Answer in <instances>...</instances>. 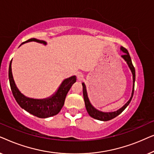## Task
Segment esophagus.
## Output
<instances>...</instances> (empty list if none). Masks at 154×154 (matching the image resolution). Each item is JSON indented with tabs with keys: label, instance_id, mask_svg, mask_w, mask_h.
I'll list each match as a JSON object with an SVG mask.
<instances>
[{
	"label": "esophagus",
	"instance_id": "34e87169",
	"mask_svg": "<svg viewBox=\"0 0 154 154\" xmlns=\"http://www.w3.org/2000/svg\"><path fill=\"white\" fill-rule=\"evenodd\" d=\"M83 75L82 74V73H78L77 79L79 80V81H81V80H83Z\"/></svg>",
	"mask_w": 154,
	"mask_h": 154
}]
</instances>
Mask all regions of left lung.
Here are the masks:
<instances>
[{
    "label": "left lung",
    "instance_id": "8db88e82",
    "mask_svg": "<svg viewBox=\"0 0 154 154\" xmlns=\"http://www.w3.org/2000/svg\"><path fill=\"white\" fill-rule=\"evenodd\" d=\"M121 49L123 52H125V54L122 55V57H123L124 60H125L126 62H127L128 66H129L130 70H131L132 75H133V90H132V97H130V100L126 103V104L124 105V106L122 107L121 109H120L119 110L116 111H114V112H111V113H104L101 112V111L97 110L94 108L93 106H92V104H90L89 99L88 97V94L87 91H86V88L85 85L84 83H82V85H83V97H84V101H85V108L87 109V111L90 116L93 118L94 119L100 120V121H109V120H111L114 119L115 117H116L119 114L123 112V111L125 110L126 107L128 106V104H130V102H131V100L133 97L134 94V82H135V69H134V67L132 63L131 57H130L129 52H128V50L125 48L124 47H121Z\"/></svg>",
    "mask_w": 154,
    "mask_h": 154
}]
</instances>
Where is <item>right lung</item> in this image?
Segmentation results:
<instances>
[{"instance_id": "obj_1", "label": "right lung", "mask_w": 154, "mask_h": 154, "mask_svg": "<svg viewBox=\"0 0 154 154\" xmlns=\"http://www.w3.org/2000/svg\"><path fill=\"white\" fill-rule=\"evenodd\" d=\"M29 41H35L38 43L46 44V42L44 41H40V40L35 38H31L28 41L24 42L22 44ZM11 63L12 60L10 61L9 71H8V76H9V81L10 88H11L12 94H13L14 99L18 103V104L24 109L27 112L31 113L35 116L38 118H48L53 116L57 114L60 112L62 106H64L65 98L69 90L73 83L76 82V77L71 76L69 79H65L62 83L61 84L60 87L59 88L57 92L49 99L47 100H34V99H30L26 97L24 95L19 91L17 88L16 87L15 83L13 80L12 74L11 69Z\"/></svg>"}]
</instances>
